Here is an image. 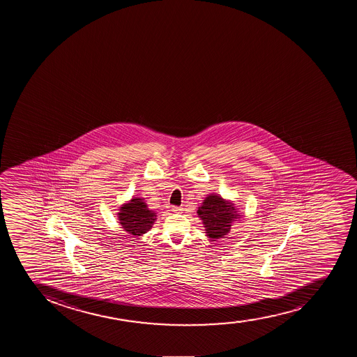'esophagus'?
Masks as SVG:
<instances>
[{"label":"esophagus","mask_w":357,"mask_h":357,"mask_svg":"<svg viewBox=\"0 0 357 357\" xmlns=\"http://www.w3.org/2000/svg\"><path fill=\"white\" fill-rule=\"evenodd\" d=\"M181 211H183V208H181V207H176V206H173L172 207V212L179 213L181 212Z\"/></svg>","instance_id":"34e87169"}]
</instances>
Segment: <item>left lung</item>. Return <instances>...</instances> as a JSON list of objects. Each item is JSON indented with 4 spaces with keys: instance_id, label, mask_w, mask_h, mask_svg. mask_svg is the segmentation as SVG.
Masks as SVG:
<instances>
[{
    "instance_id": "1",
    "label": "left lung",
    "mask_w": 357,
    "mask_h": 357,
    "mask_svg": "<svg viewBox=\"0 0 357 357\" xmlns=\"http://www.w3.org/2000/svg\"><path fill=\"white\" fill-rule=\"evenodd\" d=\"M197 213L202 220L207 236L212 241L226 237L233 223L241 219L233 202L225 200L215 193L206 197Z\"/></svg>"
}]
</instances>
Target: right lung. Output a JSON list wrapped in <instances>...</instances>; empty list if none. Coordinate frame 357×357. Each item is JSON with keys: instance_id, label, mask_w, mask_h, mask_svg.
<instances>
[{"instance_id": "add662e5", "label": "right lung", "mask_w": 357, "mask_h": 357, "mask_svg": "<svg viewBox=\"0 0 357 357\" xmlns=\"http://www.w3.org/2000/svg\"><path fill=\"white\" fill-rule=\"evenodd\" d=\"M119 221L127 233L134 236H142L151 229L155 221V213L148 208L142 198L131 199L128 204L121 206Z\"/></svg>"}]
</instances>
